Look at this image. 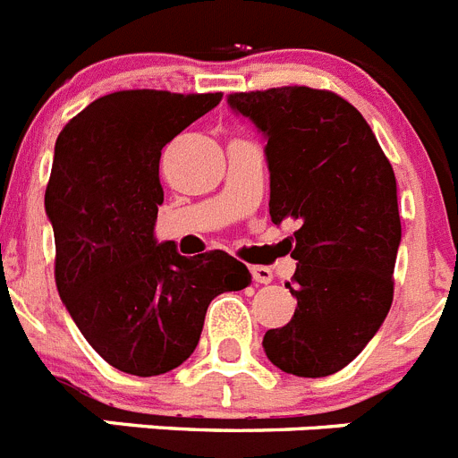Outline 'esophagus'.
I'll use <instances>...</instances> for the list:
<instances>
[{"label": "esophagus", "mask_w": 458, "mask_h": 458, "mask_svg": "<svg viewBox=\"0 0 458 458\" xmlns=\"http://www.w3.org/2000/svg\"><path fill=\"white\" fill-rule=\"evenodd\" d=\"M250 273L257 284H270L273 282V270L266 268V266H250Z\"/></svg>", "instance_id": "34e87169"}]
</instances>
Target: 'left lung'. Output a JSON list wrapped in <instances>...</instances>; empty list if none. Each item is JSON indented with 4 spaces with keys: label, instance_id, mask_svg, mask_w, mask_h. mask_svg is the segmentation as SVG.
Returning a JSON list of instances; mask_svg holds the SVG:
<instances>
[{
    "label": "left lung",
    "instance_id": "8db88e82",
    "mask_svg": "<svg viewBox=\"0 0 458 458\" xmlns=\"http://www.w3.org/2000/svg\"><path fill=\"white\" fill-rule=\"evenodd\" d=\"M229 107L268 140L270 217L293 220L298 307L264 335L275 367L302 378L344 369L386 321L402 242L396 179L365 116L326 89L232 93Z\"/></svg>",
    "mask_w": 458,
    "mask_h": 458
}]
</instances>
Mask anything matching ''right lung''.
<instances>
[{
    "label": "right lung",
    "instance_id": "add662e5",
    "mask_svg": "<svg viewBox=\"0 0 458 458\" xmlns=\"http://www.w3.org/2000/svg\"><path fill=\"white\" fill-rule=\"evenodd\" d=\"M222 93L131 89L93 100L56 137L46 190L55 279L93 351L135 376L167 374L199 344L216 295L252 282L222 250L181 257L156 242L160 151Z\"/></svg>",
    "mask_w": 458,
    "mask_h": 458
}]
</instances>
